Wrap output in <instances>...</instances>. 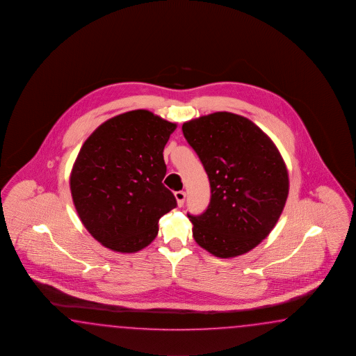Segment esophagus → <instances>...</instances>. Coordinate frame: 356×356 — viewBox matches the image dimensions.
I'll return each mask as SVG.
<instances>
[{"label": "esophagus", "instance_id": "esophagus-1", "mask_svg": "<svg viewBox=\"0 0 356 356\" xmlns=\"http://www.w3.org/2000/svg\"><path fill=\"white\" fill-rule=\"evenodd\" d=\"M175 197H176V200H177V206L182 207L184 206L186 194H185V191H176V193H175Z\"/></svg>", "mask_w": 356, "mask_h": 356}]
</instances>
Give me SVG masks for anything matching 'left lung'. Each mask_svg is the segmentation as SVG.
Masks as SVG:
<instances>
[{
  "instance_id": "obj_1",
  "label": "left lung",
  "mask_w": 356,
  "mask_h": 356,
  "mask_svg": "<svg viewBox=\"0 0 356 356\" xmlns=\"http://www.w3.org/2000/svg\"><path fill=\"white\" fill-rule=\"evenodd\" d=\"M211 184V202L188 214L199 246L218 258L245 254L268 236L284 211L289 174L268 135L246 118L214 112L182 125Z\"/></svg>"
}]
</instances>
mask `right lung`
Masks as SVG:
<instances>
[{"label": "right lung", "mask_w": 356, "mask_h": 356, "mask_svg": "<svg viewBox=\"0 0 356 356\" xmlns=\"http://www.w3.org/2000/svg\"><path fill=\"white\" fill-rule=\"evenodd\" d=\"M176 129L150 111H129L95 129L70 175L72 202L88 232L119 253H136L159 234V218L174 209L162 184L163 149Z\"/></svg>", "instance_id": "1"}]
</instances>
